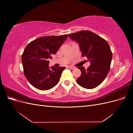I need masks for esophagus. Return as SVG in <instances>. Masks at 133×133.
I'll return each mask as SVG.
<instances>
[{"label": "esophagus", "instance_id": "1", "mask_svg": "<svg viewBox=\"0 0 133 133\" xmlns=\"http://www.w3.org/2000/svg\"><path fill=\"white\" fill-rule=\"evenodd\" d=\"M68 68H69L70 69H71V70H73V69H74V68H74V66H68Z\"/></svg>", "mask_w": 133, "mask_h": 133}]
</instances>
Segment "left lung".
<instances>
[{"instance_id": "obj_1", "label": "left lung", "mask_w": 133, "mask_h": 133, "mask_svg": "<svg viewBox=\"0 0 133 133\" xmlns=\"http://www.w3.org/2000/svg\"><path fill=\"white\" fill-rule=\"evenodd\" d=\"M69 38L78 43L82 57H86L90 65L85 69L79 67L82 74L76 82L80 86L91 89L96 88L105 79L110 70L112 52L108 43L100 36L88 30L69 34Z\"/></svg>"}]
</instances>
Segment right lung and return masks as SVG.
Segmentation results:
<instances>
[{
  "mask_svg": "<svg viewBox=\"0 0 133 133\" xmlns=\"http://www.w3.org/2000/svg\"><path fill=\"white\" fill-rule=\"evenodd\" d=\"M67 34L40 37L26 46L22 55L24 73L31 85L41 90L51 89L58 83L65 67H49V59L67 39Z\"/></svg>",
  "mask_w": 133,
  "mask_h": 133,
  "instance_id": "add662e5",
  "label": "right lung"
}]
</instances>
